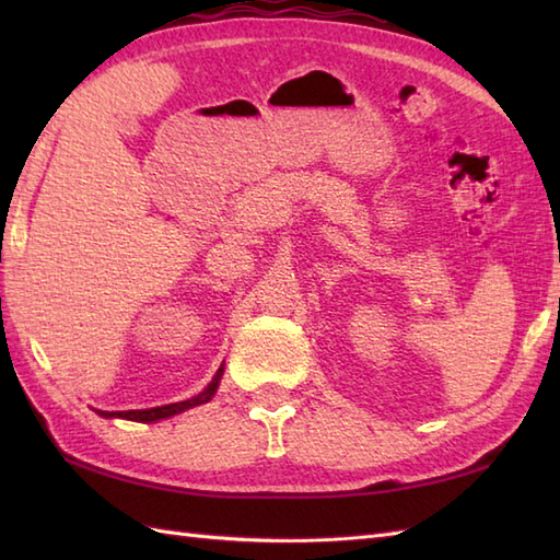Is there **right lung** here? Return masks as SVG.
I'll return each instance as SVG.
<instances>
[{"label":"right lung","instance_id":"1","mask_svg":"<svg viewBox=\"0 0 560 560\" xmlns=\"http://www.w3.org/2000/svg\"><path fill=\"white\" fill-rule=\"evenodd\" d=\"M223 375V368H219V373L213 375L211 383L207 385L205 392H199L197 397L187 399V401H177V404H165V407H153V409H137V411H98L101 416H105V419H113V416H117V419H127V421H141V423H149V421H159V419H168V416H175L180 413L185 409H192L197 407V404H205L213 397V392H217L219 387V380Z\"/></svg>","mask_w":560,"mask_h":560}]
</instances>
